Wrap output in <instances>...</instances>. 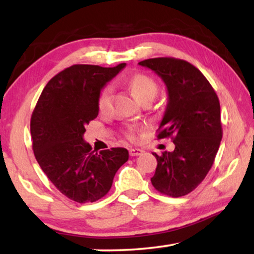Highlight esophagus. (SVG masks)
<instances>
[{"label":"esophagus","mask_w":254,"mask_h":254,"mask_svg":"<svg viewBox=\"0 0 254 254\" xmlns=\"http://www.w3.org/2000/svg\"><path fill=\"white\" fill-rule=\"evenodd\" d=\"M142 152H143V150H142V149H138V148H131V149H129V155L131 156V157H134V156L141 155Z\"/></svg>","instance_id":"34e87169"}]
</instances>
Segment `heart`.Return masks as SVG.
<instances>
[{
  "instance_id": "1",
  "label": "heart",
  "mask_w": 254,
  "mask_h": 254,
  "mask_svg": "<svg viewBox=\"0 0 254 254\" xmlns=\"http://www.w3.org/2000/svg\"><path fill=\"white\" fill-rule=\"evenodd\" d=\"M126 83L130 91L133 92V95L142 103L151 102L159 90V85L156 82V79L147 74H143V72H136V74L130 75L127 78ZM111 102H112V89L106 85L100 90L98 99H97V106H98L99 112L106 113L111 107ZM135 129L136 128L134 126L127 128L125 135L128 140H135Z\"/></svg>"
}]
</instances>
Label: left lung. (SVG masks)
<instances>
[{"label": "left lung", "instance_id": "1", "mask_svg": "<svg viewBox=\"0 0 254 254\" xmlns=\"http://www.w3.org/2000/svg\"><path fill=\"white\" fill-rule=\"evenodd\" d=\"M154 70L168 88L169 102L157 138L171 137L175 150L157 159L151 184L159 193L172 197L192 192L214 164L222 140L218 97L196 67L175 58H154L138 62Z\"/></svg>", "mask_w": 254, "mask_h": 254}]
</instances>
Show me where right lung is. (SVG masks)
Wrapping results in <instances>:
<instances>
[{"label":"right lung","instance_id":"1","mask_svg":"<svg viewBox=\"0 0 254 254\" xmlns=\"http://www.w3.org/2000/svg\"><path fill=\"white\" fill-rule=\"evenodd\" d=\"M126 64L112 68L74 64L45 86L31 117L32 149L37 162L60 192L78 203L102 199L112 186L128 150L97 152L83 140L85 125L98 116L100 90Z\"/></svg>","mask_w":254,"mask_h":254}]
</instances>
